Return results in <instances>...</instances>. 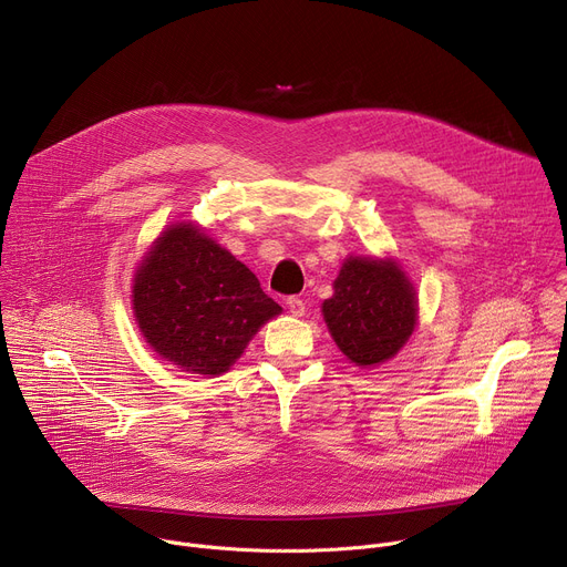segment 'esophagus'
<instances>
[{
  "instance_id": "esophagus-1",
  "label": "esophagus",
  "mask_w": 567,
  "mask_h": 567,
  "mask_svg": "<svg viewBox=\"0 0 567 567\" xmlns=\"http://www.w3.org/2000/svg\"><path fill=\"white\" fill-rule=\"evenodd\" d=\"M287 309L291 311V316H305V300L300 296H289L287 298Z\"/></svg>"
}]
</instances>
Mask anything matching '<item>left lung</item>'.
<instances>
[{"instance_id":"obj_1","label":"left lung","mask_w":567,"mask_h":567,"mask_svg":"<svg viewBox=\"0 0 567 567\" xmlns=\"http://www.w3.org/2000/svg\"><path fill=\"white\" fill-rule=\"evenodd\" d=\"M332 339L357 365H374L399 352L415 330L411 282L392 260L350 258L322 302Z\"/></svg>"}]
</instances>
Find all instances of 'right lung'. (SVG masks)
Masks as SVG:
<instances>
[{
    "label": "right lung",
    "instance_id": "1",
    "mask_svg": "<svg viewBox=\"0 0 567 567\" xmlns=\"http://www.w3.org/2000/svg\"><path fill=\"white\" fill-rule=\"evenodd\" d=\"M282 307L258 278L190 224L156 239L134 278L145 341L195 374H221Z\"/></svg>",
    "mask_w": 567,
    "mask_h": 567
}]
</instances>
